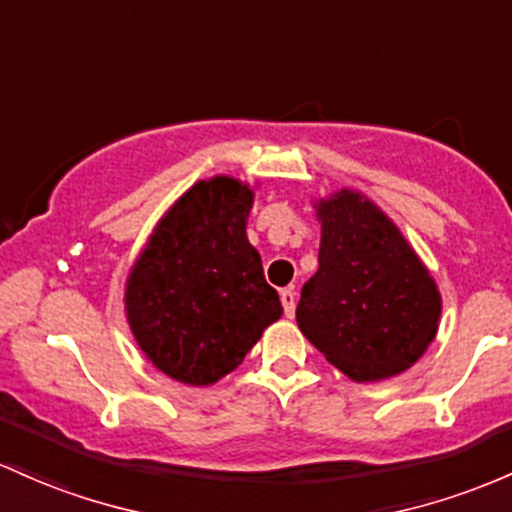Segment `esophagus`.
<instances>
[{
	"instance_id": "esophagus-1",
	"label": "esophagus",
	"mask_w": 512,
	"mask_h": 512,
	"mask_svg": "<svg viewBox=\"0 0 512 512\" xmlns=\"http://www.w3.org/2000/svg\"><path fill=\"white\" fill-rule=\"evenodd\" d=\"M279 299H282V306H284L286 318H294V311H296V291H294V289H282V291H279Z\"/></svg>"
}]
</instances>
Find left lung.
Returning <instances> with one entry per match:
<instances>
[{
  "label": "left lung",
  "instance_id": "obj_1",
  "mask_svg": "<svg viewBox=\"0 0 512 512\" xmlns=\"http://www.w3.org/2000/svg\"><path fill=\"white\" fill-rule=\"evenodd\" d=\"M313 209L318 272L296 306L301 333L352 381L406 372L440 325L442 296L430 269L364 194L340 189Z\"/></svg>",
  "mask_w": 512,
  "mask_h": 512
}]
</instances>
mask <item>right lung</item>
<instances>
[{"label":"right lung","mask_w":512,"mask_h":512,"mask_svg":"<svg viewBox=\"0 0 512 512\" xmlns=\"http://www.w3.org/2000/svg\"><path fill=\"white\" fill-rule=\"evenodd\" d=\"M252 201L250 184L228 174L199 179L157 221L128 272L133 338L174 381L216 384L282 318L245 233Z\"/></svg>","instance_id":"add662e5"}]
</instances>
